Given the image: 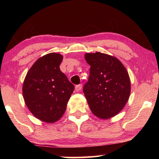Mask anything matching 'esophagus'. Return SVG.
Masks as SVG:
<instances>
[{
	"label": "esophagus",
	"mask_w": 159,
	"mask_h": 159,
	"mask_svg": "<svg viewBox=\"0 0 159 159\" xmlns=\"http://www.w3.org/2000/svg\"><path fill=\"white\" fill-rule=\"evenodd\" d=\"M81 89H82V85L81 84L77 85H76V87H75V90H76V92H79V91H80Z\"/></svg>",
	"instance_id": "esophagus-1"
}]
</instances>
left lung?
I'll use <instances>...</instances> for the list:
<instances>
[{
	"mask_svg": "<svg viewBox=\"0 0 159 159\" xmlns=\"http://www.w3.org/2000/svg\"><path fill=\"white\" fill-rule=\"evenodd\" d=\"M90 66L88 81L83 87L90 109L97 117L109 119L124 108L130 95V80L125 67L114 56L86 53Z\"/></svg>",
	"mask_w": 159,
	"mask_h": 159,
	"instance_id": "1",
	"label": "left lung"
}]
</instances>
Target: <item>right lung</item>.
<instances>
[{"instance_id":"add662e5","label":"right lung","mask_w":159,"mask_h":159,"mask_svg":"<svg viewBox=\"0 0 159 159\" xmlns=\"http://www.w3.org/2000/svg\"><path fill=\"white\" fill-rule=\"evenodd\" d=\"M63 56L47 54L36 61L24 80L22 94L26 105L35 117L52 123L60 120L74 90L60 65Z\"/></svg>"}]
</instances>
